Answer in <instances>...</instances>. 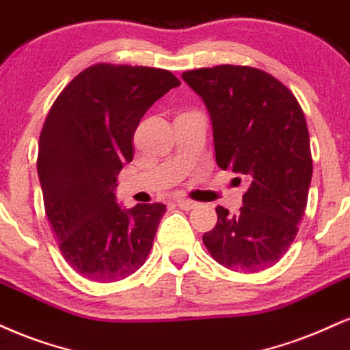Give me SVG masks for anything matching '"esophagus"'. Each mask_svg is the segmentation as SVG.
<instances>
[{
  "mask_svg": "<svg viewBox=\"0 0 350 350\" xmlns=\"http://www.w3.org/2000/svg\"><path fill=\"white\" fill-rule=\"evenodd\" d=\"M176 206L178 208H182V209H193L196 206V203L193 200H187V198H178L176 200Z\"/></svg>",
  "mask_w": 350,
  "mask_h": 350,
  "instance_id": "1",
  "label": "esophagus"
}]
</instances>
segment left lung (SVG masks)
I'll return each mask as SVG.
<instances>
[{
  "label": "left lung",
  "mask_w": 350,
  "mask_h": 350,
  "mask_svg": "<svg viewBox=\"0 0 350 350\" xmlns=\"http://www.w3.org/2000/svg\"><path fill=\"white\" fill-rule=\"evenodd\" d=\"M213 124L216 163L249 182L237 215L217 206L203 242L217 264L256 273L290 249L306 209L313 159L295 94L264 70L217 65L182 73Z\"/></svg>",
  "instance_id": "8db88e82"
}]
</instances>
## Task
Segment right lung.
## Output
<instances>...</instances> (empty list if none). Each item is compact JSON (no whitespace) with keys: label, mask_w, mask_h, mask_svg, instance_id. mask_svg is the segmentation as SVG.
<instances>
[{"label":"right lung","mask_w":350,"mask_h":350,"mask_svg":"<svg viewBox=\"0 0 350 350\" xmlns=\"http://www.w3.org/2000/svg\"><path fill=\"white\" fill-rule=\"evenodd\" d=\"M178 85L168 70L96 64L65 86L45 118L37 155L45 215L62 256L88 280H122L149 256L165 204L124 209L114 190L142 116Z\"/></svg>","instance_id":"obj_1"}]
</instances>
